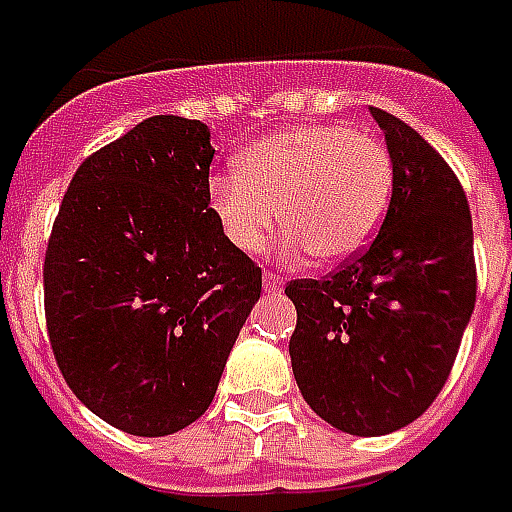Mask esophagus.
Segmentation results:
<instances>
[{
	"instance_id": "obj_1",
	"label": "esophagus",
	"mask_w": 512,
	"mask_h": 512,
	"mask_svg": "<svg viewBox=\"0 0 512 512\" xmlns=\"http://www.w3.org/2000/svg\"><path fill=\"white\" fill-rule=\"evenodd\" d=\"M263 288H266L268 293H277V290L285 288V279L279 277V274H274V271H266V274H263Z\"/></svg>"
}]
</instances>
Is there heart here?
Returning a JSON list of instances; mask_svg holds the SVG:
<instances>
[{"label": "heart", "instance_id": "b5f03b06", "mask_svg": "<svg viewBox=\"0 0 512 512\" xmlns=\"http://www.w3.org/2000/svg\"><path fill=\"white\" fill-rule=\"evenodd\" d=\"M238 167L213 175L208 191L224 238L246 255L266 244L282 213L279 255L345 263L376 238L392 197L384 142L337 123L274 131L246 147Z\"/></svg>", "mask_w": 512, "mask_h": 512}]
</instances>
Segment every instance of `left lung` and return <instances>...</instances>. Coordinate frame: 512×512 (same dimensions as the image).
Instances as JSON below:
<instances>
[{
    "mask_svg": "<svg viewBox=\"0 0 512 512\" xmlns=\"http://www.w3.org/2000/svg\"><path fill=\"white\" fill-rule=\"evenodd\" d=\"M392 158L384 224L354 263L296 279L290 365L307 406L351 436H386L436 400L477 293L469 202L411 126L370 106Z\"/></svg>",
    "mask_w": 512,
    "mask_h": 512,
    "instance_id": "8db88e82",
    "label": "left lung"
}]
</instances>
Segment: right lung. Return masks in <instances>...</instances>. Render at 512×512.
I'll return each instance as SVG.
<instances>
[{
  "instance_id": "1",
  "label": "right lung",
  "mask_w": 512,
  "mask_h": 512,
  "mask_svg": "<svg viewBox=\"0 0 512 512\" xmlns=\"http://www.w3.org/2000/svg\"><path fill=\"white\" fill-rule=\"evenodd\" d=\"M211 128L147 117L76 169L43 293L73 395L131 436H169L211 406L260 299V268L216 222Z\"/></svg>"
}]
</instances>
